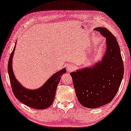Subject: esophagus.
I'll return each instance as SVG.
<instances>
[{
    "mask_svg": "<svg viewBox=\"0 0 131 131\" xmlns=\"http://www.w3.org/2000/svg\"><path fill=\"white\" fill-rule=\"evenodd\" d=\"M74 69H75V66L73 65H66V70H67L68 72H71L74 71Z\"/></svg>",
    "mask_w": 131,
    "mask_h": 131,
    "instance_id": "34e87169",
    "label": "esophagus"
}]
</instances>
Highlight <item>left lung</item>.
I'll list each match as a JSON object with an SVG mask.
<instances>
[{
	"label": "left lung",
	"instance_id": "8db88e82",
	"mask_svg": "<svg viewBox=\"0 0 131 131\" xmlns=\"http://www.w3.org/2000/svg\"><path fill=\"white\" fill-rule=\"evenodd\" d=\"M95 30L106 38V52L101 61L71 73L78 101L88 108H96L111 102L118 92L124 72L115 37L105 28Z\"/></svg>",
	"mask_w": 131,
	"mask_h": 131
}]
</instances>
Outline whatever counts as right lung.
<instances>
[{"mask_svg":"<svg viewBox=\"0 0 131 131\" xmlns=\"http://www.w3.org/2000/svg\"><path fill=\"white\" fill-rule=\"evenodd\" d=\"M15 47L16 44L9 58L7 68L13 94L19 101L30 108L37 109L49 108L53 103L57 86L61 76L66 73V69L63 68L54 73L39 88L36 89L26 88L16 79L13 71L12 59Z\"/></svg>","mask_w":131,"mask_h":131,"instance_id":"right-lung-1","label":"right lung"}]
</instances>
